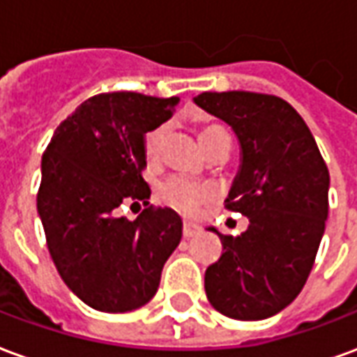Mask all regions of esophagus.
<instances>
[{
    "label": "esophagus",
    "instance_id": "esophagus-1",
    "mask_svg": "<svg viewBox=\"0 0 357 357\" xmlns=\"http://www.w3.org/2000/svg\"><path fill=\"white\" fill-rule=\"evenodd\" d=\"M197 233H201V227L197 224H191V222H183V237L189 239V237H193Z\"/></svg>",
    "mask_w": 357,
    "mask_h": 357
}]
</instances>
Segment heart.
I'll use <instances>...</instances> for the list:
<instances>
[{"label": "heart", "mask_w": 357, "mask_h": 357, "mask_svg": "<svg viewBox=\"0 0 357 357\" xmlns=\"http://www.w3.org/2000/svg\"><path fill=\"white\" fill-rule=\"evenodd\" d=\"M225 137H229V135H227V132H225L222 126L208 124L199 128V141H201V145L204 147L206 153L216 145L218 141L225 139ZM162 147V128H155V130L145 133L143 149H145V156H147L151 162H156L160 158ZM158 199L168 208L176 210L179 214H185V216H193L202 202L212 199V191H210V187L201 185V183L191 181V179L187 178H170L168 181H164L162 185L158 187Z\"/></svg>", "instance_id": "heart-1"}]
</instances>
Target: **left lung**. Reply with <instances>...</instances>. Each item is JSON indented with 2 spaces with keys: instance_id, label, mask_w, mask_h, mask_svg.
<instances>
[{
  "instance_id": "8db88e82",
  "label": "left lung",
  "mask_w": 357,
  "mask_h": 357,
  "mask_svg": "<svg viewBox=\"0 0 357 357\" xmlns=\"http://www.w3.org/2000/svg\"><path fill=\"white\" fill-rule=\"evenodd\" d=\"M195 102L239 139L225 208L248 218L237 237L208 227L224 252L206 268L204 291L220 314L266 319L298 296L314 268L329 214V170L306 122L281 97L204 91Z\"/></svg>"
}]
</instances>
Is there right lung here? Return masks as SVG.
<instances>
[{
	"label": "right lung",
	"instance_id": "1",
	"mask_svg": "<svg viewBox=\"0 0 357 357\" xmlns=\"http://www.w3.org/2000/svg\"><path fill=\"white\" fill-rule=\"evenodd\" d=\"M178 97L116 91L89 97L63 120L42 156L38 214L66 287L89 307L122 314L158 291L181 241V218L148 206L133 222L122 204L147 206L145 133L174 114Z\"/></svg>",
	"mask_w": 357,
	"mask_h": 357
}]
</instances>
